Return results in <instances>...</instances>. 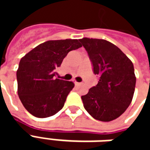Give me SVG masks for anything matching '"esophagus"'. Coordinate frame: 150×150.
I'll return each instance as SVG.
<instances>
[{
  "instance_id": "esophagus-1",
  "label": "esophagus",
  "mask_w": 150,
  "mask_h": 150,
  "mask_svg": "<svg viewBox=\"0 0 150 150\" xmlns=\"http://www.w3.org/2000/svg\"><path fill=\"white\" fill-rule=\"evenodd\" d=\"M74 83H75V85H79V83H78V82H76V81H75H75H74Z\"/></svg>"
}]
</instances>
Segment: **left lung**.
Listing matches in <instances>:
<instances>
[{"label": "left lung", "mask_w": 150, "mask_h": 150, "mask_svg": "<svg viewBox=\"0 0 150 150\" xmlns=\"http://www.w3.org/2000/svg\"><path fill=\"white\" fill-rule=\"evenodd\" d=\"M90 58L97 85L82 96L83 107L93 118L111 121L125 112L132 102L136 76L132 61L108 41L83 38L79 39Z\"/></svg>", "instance_id": "left-lung-1"}]
</instances>
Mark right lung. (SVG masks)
Here are the masks:
<instances>
[{
  "mask_svg": "<svg viewBox=\"0 0 150 150\" xmlns=\"http://www.w3.org/2000/svg\"><path fill=\"white\" fill-rule=\"evenodd\" d=\"M81 46L78 39L50 40L21 58L17 71L18 94L25 108L33 116L49 117L64 106L75 84L56 79V69L70 51Z\"/></svg>",
  "mask_w": 150,
  "mask_h": 150,
  "instance_id": "right-lung-1",
  "label": "right lung"
}]
</instances>
